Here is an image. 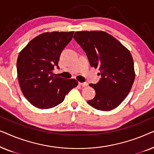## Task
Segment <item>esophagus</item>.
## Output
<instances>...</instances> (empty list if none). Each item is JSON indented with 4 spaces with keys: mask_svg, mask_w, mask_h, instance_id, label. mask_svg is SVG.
Masks as SVG:
<instances>
[{
    "mask_svg": "<svg viewBox=\"0 0 154 154\" xmlns=\"http://www.w3.org/2000/svg\"><path fill=\"white\" fill-rule=\"evenodd\" d=\"M79 84L82 87H85V86L88 85V83H86V82H85V83H79Z\"/></svg>",
    "mask_w": 154,
    "mask_h": 154,
    "instance_id": "esophagus-1",
    "label": "esophagus"
}]
</instances>
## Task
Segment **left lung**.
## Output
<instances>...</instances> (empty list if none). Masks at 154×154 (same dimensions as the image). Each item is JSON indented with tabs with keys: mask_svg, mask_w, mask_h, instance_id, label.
<instances>
[{
	"mask_svg": "<svg viewBox=\"0 0 154 154\" xmlns=\"http://www.w3.org/2000/svg\"><path fill=\"white\" fill-rule=\"evenodd\" d=\"M73 38L85 52L90 66L100 71L98 83L90 84L96 94L88 104L100 111L116 108L128 96L135 78L130 51L104 31H78Z\"/></svg>",
	"mask_w": 154,
	"mask_h": 154,
	"instance_id": "1",
	"label": "left lung"
}]
</instances>
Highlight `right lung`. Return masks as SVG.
Instances as JSON below:
<instances>
[{"instance_id":"right-lung-1","label":"right lung","mask_w":154,"mask_h":154,"mask_svg":"<svg viewBox=\"0 0 154 154\" xmlns=\"http://www.w3.org/2000/svg\"><path fill=\"white\" fill-rule=\"evenodd\" d=\"M71 32L43 33L27 44L17 61L21 90L27 100L41 109L56 106L78 85L75 79L54 76L60 54L73 38Z\"/></svg>"}]
</instances>
